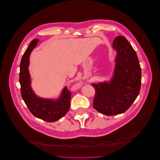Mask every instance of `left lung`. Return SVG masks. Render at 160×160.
<instances>
[{"label":"left lung","instance_id":"1","mask_svg":"<svg viewBox=\"0 0 160 160\" xmlns=\"http://www.w3.org/2000/svg\"><path fill=\"white\" fill-rule=\"evenodd\" d=\"M113 49L117 52L110 81L92 84L95 89L93 108L105 115L124 113L134 102L141 88L142 71L136 52L123 36L116 37Z\"/></svg>","mask_w":160,"mask_h":160}]
</instances>
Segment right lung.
Returning <instances> with one entry per match:
<instances>
[{
    "mask_svg": "<svg viewBox=\"0 0 160 160\" xmlns=\"http://www.w3.org/2000/svg\"><path fill=\"white\" fill-rule=\"evenodd\" d=\"M34 39L27 47L20 64L19 82L23 101L31 113L36 118L48 122H54L65 116L70 108L71 93L66 87L57 99H46L37 96L31 88V78L28 70L30 55L38 42Z\"/></svg>",
    "mask_w": 160,
    "mask_h": 160,
    "instance_id": "right-lung-1",
    "label": "right lung"
}]
</instances>
